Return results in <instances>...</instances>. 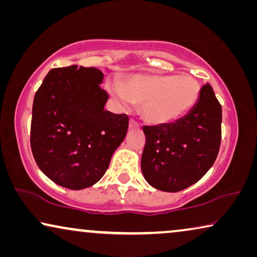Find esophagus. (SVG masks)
Segmentation results:
<instances>
[{
	"mask_svg": "<svg viewBox=\"0 0 257 257\" xmlns=\"http://www.w3.org/2000/svg\"><path fill=\"white\" fill-rule=\"evenodd\" d=\"M128 126H130V128H137V127H139V122L137 121L135 118H131L130 119Z\"/></svg>",
	"mask_w": 257,
	"mask_h": 257,
	"instance_id": "34e87169",
	"label": "esophagus"
}]
</instances>
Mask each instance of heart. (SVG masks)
<instances>
[{
	"instance_id": "obj_1",
	"label": "heart",
	"mask_w": 257,
	"mask_h": 257,
	"mask_svg": "<svg viewBox=\"0 0 257 257\" xmlns=\"http://www.w3.org/2000/svg\"><path fill=\"white\" fill-rule=\"evenodd\" d=\"M108 90L121 103L142 105L144 118L153 125L171 124L185 117L200 96V84L191 76L137 75L122 86L112 84Z\"/></svg>"
}]
</instances>
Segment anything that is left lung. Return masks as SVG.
<instances>
[{
    "label": "left lung",
    "instance_id": "left-lung-1",
    "mask_svg": "<svg viewBox=\"0 0 257 257\" xmlns=\"http://www.w3.org/2000/svg\"><path fill=\"white\" fill-rule=\"evenodd\" d=\"M222 108L209 84L200 90L185 117L165 125L144 126V178L152 187L179 192L198 182L213 166L221 145Z\"/></svg>",
    "mask_w": 257,
    "mask_h": 257
}]
</instances>
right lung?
Segmentation results:
<instances>
[{
  "mask_svg": "<svg viewBox=\"0 0 257 257\" xmlns=\"http://www.w3.org/2000/svg\"><path fill=\"white\" fill-rule=\"evenodd\" d=\"M103 72L71 65L55 68L34 98L30 145L41 171L69 189L100 180L124 140L128 115L104 110Z\"/></svg>",
  "mask_w": 257,
  "mask_h": 257,
  "instance_id": "add662e5",
  "label": "right lung"
}]
</instances>
